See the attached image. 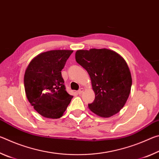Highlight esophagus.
Here are the masks:
<instances>
[{"instance_id": "obj_1", "label": "esophagus", "mask_w": 159, "mask_h": 159, "mask_svg": "<svg viewBox=\"0 0 159 159\" xmlns=\"http://www.w3.org/2000/svg\"><path fill=\"white\" fill-rule=\"evenodd\" d=\"M83 90H84V89H83V88H80V89L78 90V93L79 94V95H80V94H82L83 93Z\"/></svg>"}]
</instances>
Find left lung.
Masks as SVG:
<instances>
[{"label": "left lung", "instance_id": "obj_1", "mask_svg": "<svg viewBox=\"0 0 159 159\" xmlns=\"http://www.w3.org/2000/svg\"><path fill=\"white\" fill-rule=\"evenodd\" d=\"M76 61L90 77L95 98L88 107L101 117L108 118L120 111L129 97L132 77L121 56L109 49L80 50Z\"/></svg>", "mask_w": 159, "mask_h": 159}]
</instances>
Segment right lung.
<instances>
[{
  "label": "right lung",
  "mask_w": 159,
  "mask_h": 159,
  "mask_svg": "<svg viewBox=\"0 0 159 159\" xmlns=\"http://www.w3.org/2000/svg\"><path fill=\"white\" fill-rule=\"evenodd\" d=\"M73 50H50L36 56L26 69L25 88L26 98L39 114L59 118L73 96L66 91L61 71Z\"/></svg>",
  "instance_id": "obj_1"
}]
</instances>
